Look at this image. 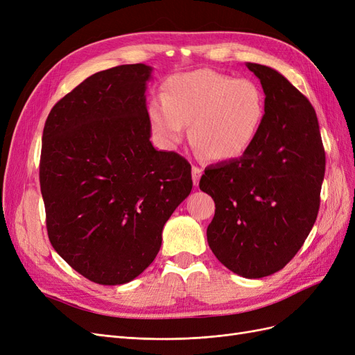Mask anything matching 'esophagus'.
I'll use <instances>...</instances> for the list:
<instances>
[{
	"instance_id": "esophagus-1",
	"label": "esophagus",
	"mask_w": 355,
	"mask_h": 355,
	"mask_svg": "<svg viewBox=\"0 0 355 355\" xmlns=\"http://www.w3.org/2000/svg\"><path fill=\"white\" fill-rule=\"evenodd\" d=\"M201 168L197 167V166H192V182H194V185L197 187L198 182H200V178H201Z\"/></svg>"
}]
</instances>
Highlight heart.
<instances>
[{
    "label": "heart",
    "instance_id": "heart-1",
    "mask_svg": "<svg viewBox=\"0 0 355 355\" xmlns=\"http://www.w3.org/2000/svg\"><path fill=\"white\" fill-rule=\"evenodd\" d=\"M266 114V96L259 84L213 69H197L170 77L163 99L149 105L153 130L173 146L184 136L213 161H228L249 151Z\"/></svg>",
    "mask_w": 355,
    "mask_h": 355
}]
</instances>
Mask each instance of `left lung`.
Wrapping results in <instances>:
<instances>
[{"label": "left lung", "mask_w": 355, "mask_h": 355, "mask_svg": "<svg viewBox=\"0 0 355 355\" xmlns=\"http://www.w3.org/2000/svg\"><path fill=\"white\" fill-rule=\"evenodd\" d=\"M261 80L266 114L249 151L204 170L213 198L207 243L245 278L271 275L293 259L320 209L326 153L313 105L275 69L245 63Z\"/></svg>", "instance_id": "8db88e82"}]
</instances>
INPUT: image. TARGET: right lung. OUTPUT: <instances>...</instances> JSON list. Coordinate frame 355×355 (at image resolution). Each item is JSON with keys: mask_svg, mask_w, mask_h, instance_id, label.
I'll return each instance as SVG.
<instances>
[{"mask_svg": "<svg viewBox=\"0 0 355 355\" xmlns=\"http://www.w3.org/2000/svg\"><path fill=\"white\" fill-rule=\"evenodd\" d=\"M144 63L93 73L53 106L40 185L49 240L87 280L116 286L153 263L192 189L191 164L149 142Z\"/></svg>", "mask_w": 355, "mask_h": 355, "instance_id": "obj_1", "label": "right lung"}]
</instances>
